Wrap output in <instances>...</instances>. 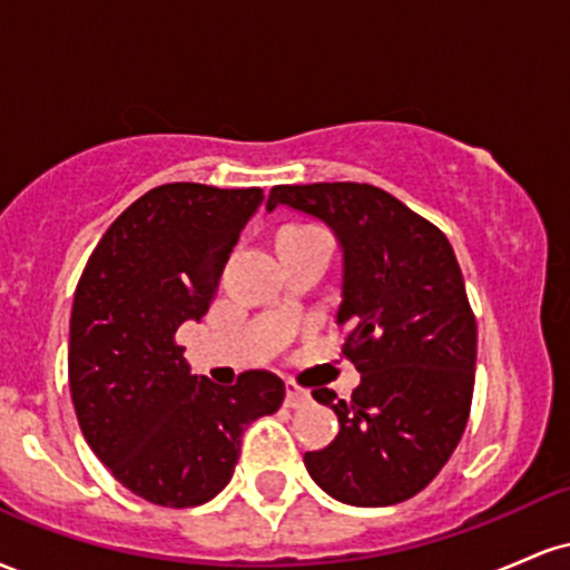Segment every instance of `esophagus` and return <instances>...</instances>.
<instances>
[{"mask_svg":"<svg viewBox=\"0 0 570 570\" xmlns=\"http://www.w3.org/2000/svg\"><path fill=\"white\" fill-rule=\"evenodd\" d=\"M307 402H311V394H307V391L297 389V385H294V383L286 385V407L303 410Z\"/></svg>","mask_w":570,"mask_h":570,"instance_id":"34e87169","label":"esophagus"}]
</instances>
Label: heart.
I'll return each mask as SVG.
<instances>
[{
    "label": "heart",
    "mask_w": 570,
    "mask_h": 570,
    "mask_svg": "<svg viewBox=\"0 0 570 570\" xmlns=\"http://www.w3.org/2000/svg\"><path fill=\"white\" fill-rule=\"evenodd\" d=\"M289 227H303V225H289Z\"/></svg>",
    "instance_id": "1"
}]
</instances>
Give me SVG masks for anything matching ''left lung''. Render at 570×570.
<instances>
[{"mask_svg":"<svg viewBox=\"0 0 570 570\" xmlns=\"http://www.w3.org/2000/svg\"><path fill=\"white\" fill-rule=\"evenodd\" d=\"M289 206L326 222L343 248V356L362 372L351 399L313 389L335 410L337 436L305 453L307 474L351 507L407 501L440 474L466 429L476 322L450 240L381 187L278 185Z\"/></svg>","mask_w":570,"mask_h":570,"instance_id":"1","label":"left lung"}]
</instances>
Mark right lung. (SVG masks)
Masks as SVG:
<instances>
[{
    "label": "right lung",
    "mask_w": 570,
    "mask_h": 570,
    "mask_svg": "<svg viewBox=\"0 0 570 570\" xmlns=\"http://www.w3.org/2000/svg\"><path fill=\"white\" fill-rule=\"evenodd\" d=\"M263 189L174 181L144 193L90 254L69 324V389L85 442L122 488L158 507L212 501L240 434L284 402V381L240 372L230 389L189 375L176 330L217 294Z\"/></svg>",
    "instance_id": "add662e5"
}]
</instances>
